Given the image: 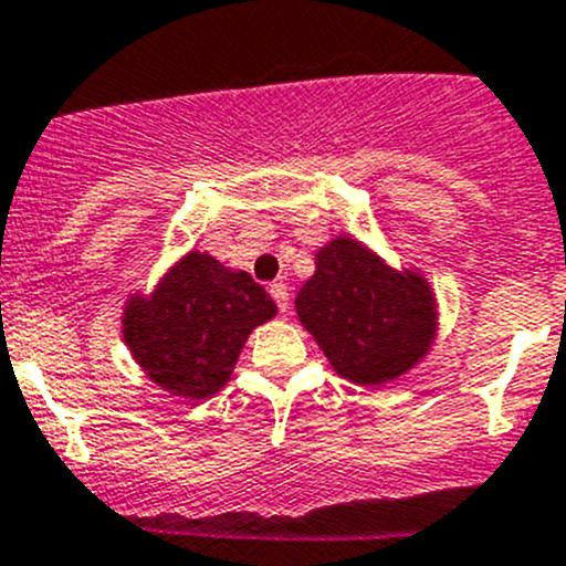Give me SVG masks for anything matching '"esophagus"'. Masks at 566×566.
<instances>
[{
    "mask_svg": "<svg viewBox=\"0 0 566 566\" xmlns=\"http://www.w3.org/2000/svg\"><path fill=\"white\" fill-rule=\"evenodd\" d=\"M269 294H272V300H274V303H277V308L283 311V314H286L289 303H292V300H289V286H286V283H272V286H269Z\"/></svg>",
    "mask_w": 566,
    "mask_h": 566,
    "instance_id": "34e87169",
    "label": "esophagus"
}]
</instances>
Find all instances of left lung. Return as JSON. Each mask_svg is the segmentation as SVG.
<instances>
[{
    "instance_id": "8db88e82",
    "label": "left lung",
    "mask_w": 566,
    "mask_h": 566,
    "mask_svg": "<svg viewBox=\"0 0 566 566\" xmlns=\"http://www.w3.org/2000/svg\"><path fill=\"white\" fill-rule=\"evenodd\" d=\"M297 317L331 367L356 385H385L427 356L438 331L434 294L418 272H396L354 238L317 252L297 292Z\"/></svg>"
}]
</instances>
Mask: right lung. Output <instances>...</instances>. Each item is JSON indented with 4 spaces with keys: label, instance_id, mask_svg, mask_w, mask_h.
Here are the masks:
<instances>
[{
    "label": "right lung",
    "instance_id": "right-lung-1",
    "mask_svg": "<svg viewBox=\"0 0 566 566\" xmlns=\"http://www.w3.org/2000/svg\"><path fill=\"white\" fill-rule=\"evenodd\" d=\"M277 314L247 272L188 252L148 297H132L123 339L145 376L181 398H207L230 381L243 342Z\"/></svg>",
    "mask_w": 566,
    "mask_h": 566
}]
</instances>
